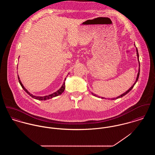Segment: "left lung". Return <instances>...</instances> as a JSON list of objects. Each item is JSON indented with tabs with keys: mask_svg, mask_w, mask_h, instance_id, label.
<instances>
[{
	"mask_svg": "<svg viewBox=\"0 0 155 155\" xmlns=\"http://www.w3.org/2000/svg\"><path fill=\"white\" fill-rule=\"evenodd\" d=\"M134 45L135 46V45L134 44ZM136 51H137V58H138V63H139V66H140V61H139V55H138V49H137V48H136ZM139 74H140V68H139V69H138V74H137V79H136V80H135V83L133 84V86L130 88L129 89L128 91H127L125 92H124V94H121L120 95H119V97H116V98H111V100H114V99H117V98H121V97H124V95H125L126 94H127L133 88V87H134V86L135 85V84H136V82H137V81H138V77H139ZM92 93V94L93 95H94L95 97H100V96H98V95H96V94H94L93 92H91ZM101 98H104V97H101Z\"/></svg>",
	"mask_w": 155,
	"mask_h": 155,
	"instance_id": "obj_1",
	"label": "left lung"
}]
</instances>
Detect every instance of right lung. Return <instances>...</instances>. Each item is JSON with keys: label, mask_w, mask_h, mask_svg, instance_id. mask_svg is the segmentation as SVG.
Wrapping results in <instances>:
<instances>
[{"label": "right lung", "mask_w": 155, "mask_h": 155, "mask_svg": "<svg viewBox=\"0 0 155 155\" xmlns=\"http://www.w3.org/2000/svg\"><path fill=\"white\" fill-rule=\"evenodd\" d=\"M68 74H69V73H68ZM18 79L19 83H20V84L21 85V86L22 89H23L30 97H31L32 98H35V99L38 100H49V99H51V98H53V97H57V96H58V95H61V94L64 92V89H65V81H66V78H65L64 82L63 84L62 85L61 87L59 89L58 91H57L56 92H54V93H52V94H49V95H45V96H44V97H40V96H35V95H33V94H30L26 89L24 88V87L23 86V85H22V83H21V81H20V78H19V76H18Z\"/></svg>", "instance_id": "obj_1"}]
</instances>
